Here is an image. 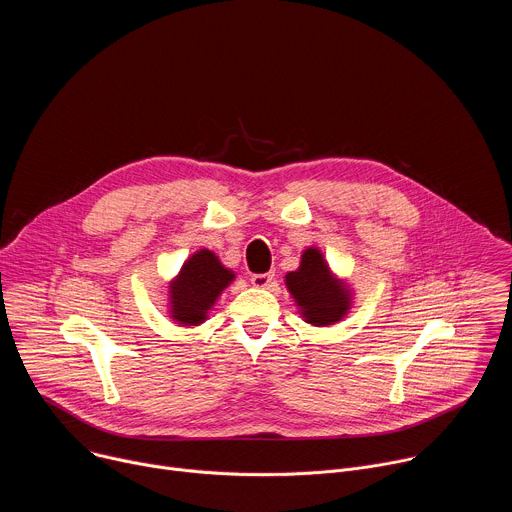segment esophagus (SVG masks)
Wrapping results in <instances>:
<instances>
[{"label":"esophagus","instance_id":"1","mask_svg":"<svg viewBox=\"0 0 512 512\" xmlns=\"http://www.w3.org/2000/svg\"><path fill=\"white\" fill-rule=\"evenodd\" d=\"M273 279H275L273 273H253L251 275V283L255 287H269L273 283Z\"/></svg>","mask_w":512,"mask_h":512}]
</instances>
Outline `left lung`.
I'll use <instances>...</instances> for the list:
<instances>
[{
  "label": "left lung",
  "mask_w": 512,
  "mask_h": 512,
  "mask_svg": "<svg viewBox=\"0 0 512 512\" xmlns=\"http://www.w3.org/2000/svg\"><path fill=\"white\" fill-rule=\"evenodd\" d=\"M287 289L296 298L306 322L330 326L338 322L350 306L346 285L336 281L318 249H306L298 271L285 275Z\"/></svg>",
  "instance_id": "1"
}]
</instances>
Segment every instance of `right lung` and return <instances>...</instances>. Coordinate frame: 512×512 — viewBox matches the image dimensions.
<instances>
[{
	"label": "right lung",
	"instance_id": "obj_1",
	"mask_svg": "<svg viewBox=\"0 0 512 512\" xmlns=\"http://www.w3.org/2000/svg\"><path fill=\"white\" fill-rule=\"evenodd\" d=\"M233 277V271L225 269L214 253L202 249L192 255L170 285L172 318L184 326L200 324Z\"/></svg>",
	"mask_w": 512,
	"mask_h": 512
}]
</instances>
